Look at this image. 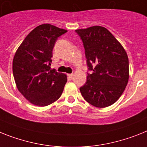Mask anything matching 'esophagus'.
Instances as JSON below:
<instances>
[{"instance_id": "34e87169", "label": "esophagus", "mask_w": 147, "mask_h": 147, "mask_svg": "<svg viewBox=\"0 0 147 147\" xmlns=\"http://www.w3.org/2000/svg\"><path fill=\"white\" fill-rule=\"evenodd\" d=\"M73 76H74V74H68V77L69 78H73Z\"/></svg>"}]
</instances>
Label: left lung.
<instances>
[{
    "mask_svg": "<svg viewBox=\"0 0 147 147\" xmlns=\"http://www.w3.org/2000/svg\"><path fill=\"white\" fill-rule=\"evenodd\" d=\"M84 43L88 69L87 82L80 88L85 100L96 108L115 103L125 90L129 77L128 55L117 39L104 27L76 30Z\"/></svg>",
    "mask_w": 147,
    "mask_h": 147,
    "instance_id": "obj_1",
    "label": "left lung"
}]
</instances>
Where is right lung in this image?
<instances>
[{
  "label": "right lung",
  "mask_w": 147,
  "mask_h": 147,
  "mask_svg": "<svg viewBox=\"0 0 147 147\" xmlns=\"http://www.w3.org/2000/svg\"><path fill=\"white\" fill-rule=\"evenodd\" d=\"M67 30L50 24L34 28L15 54L13 71L18 91L31 104L44 107L60 97L67 76L50 67L57 39Z\"/></svg>",
  "instance_id": "obj_1"
}]
</instances>
